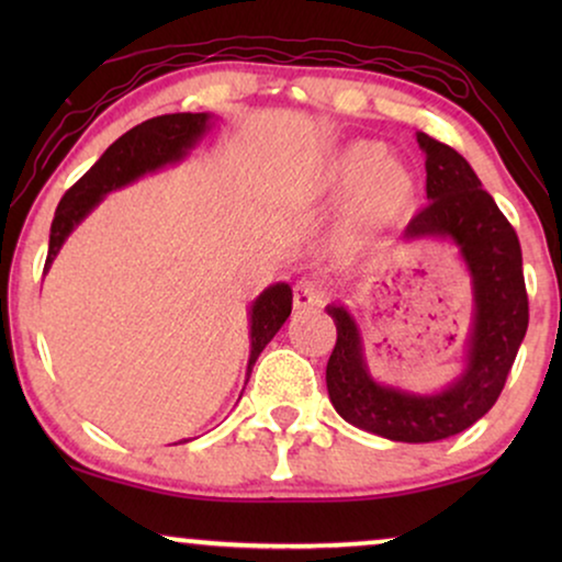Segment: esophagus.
<instances>
[{
	"label": "esophagus",
	"mask_w": 562,
	"mask_h": 562,
	"mask_svg": "<svg viewBox=\"0 0 562 562\" xmlns=\"http://www.w3.org/2000/svg\"><path fill=\"white\" fill-rule=\"evenodd\" d=\"M322 302H325V291H322L317 281H312V279L296 281L294 310H314V306H319Z\"/></svg>",
	"instance_id": "34e87169"
}]
</instances>
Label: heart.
Here are the masks:
<instances>
[{
  "mask_svg": "<svg viewBox=\"0 0 562 562\" xmlns=\"http://www.w3.org/2000/svg\"><path fill=\"white\" fill-rule=\"evenodd\" d=\"M329 194H348L342 233L360 237L404 225L419 206L422 183L406 160L389 156L381 140H352L337 148L322 168Z\"/></svg>",
  "mask_w": 562,
  "mask_h": 562,
  "instance_id": "b5f03b06",
  "label": "heart"
}]
</instances>
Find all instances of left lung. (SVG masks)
Here are the masks:
<instances>
[{
  "instance_id": "8db88e82",
  "label": "left lung",
  "mask_w": 562,
  "mask_h": 562,
  "mask_svg": "<svg viewBox=\"0 0 562 562\" xmlns=\"http://www.w3.org/2000/svg\"><path fill=\"white\" fill-rule=\"evenodd\" d=\"M425 153L429 204L404 229V243L448 240L473 283V327L463 371L432 394L379 383L368 371L363 337L345 304H329L337 342L327 363V391L352 427L394 442H437L475 425L502 394L525 340L529 304L519 237L481 189L471 164L435 137L417 133Z\"/></svg>"
}]
</instances>
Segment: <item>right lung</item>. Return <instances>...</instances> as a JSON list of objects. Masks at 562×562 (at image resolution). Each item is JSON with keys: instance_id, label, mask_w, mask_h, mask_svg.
Instances as JSON below:
<instances>
[{"instance_id": "right-lung-1", "label": "right lung", "mask_w": 562, "mask_h": 562, "mask_svg": "<svg viewBox=\"0 0 562 562\" xmlns=\"http://www.w3.org/2000/svg\"><path fill=\"white\" fill-rule=\"evenodd\" d=\"M212 114L206 112H179L164 114V117L145 120L114 140L104 156L66 191L60 199L56 217L50 225L48 258H45V271L64 248L66 237L79 227V222L110 194L127 183H133L145 173L158 171V168L179 164L187 153L202 140V135L212 125ZM43 271V273H45ZM291 286L289 283H273L250 304V358H248V379L252 366L273 335L283 327L291 314ZM248 383V381H245Z\"/></svg>"}]
</instances>
